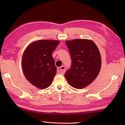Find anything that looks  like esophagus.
Here are the masks:
<instances>
[{
    "mask_svg": "<svg viewBox=\"0 0 125 125\" xmlns=\"http://www.w3.org/2000/svg\"><path fill=\"white\" fill-rule=\"evenodd\" d=\"M57 72L60 73V74H64V73L65 72V67L64 66H62V67H59V68H57Z\"/></svg>",
    "mask_w": 125,
    "mask_h": 125,
    "instance_id": "esophagus-1",
    "label": "esophagus"
}]
</instances>
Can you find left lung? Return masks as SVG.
Wrapping results in <instances>:
<instances>
[{
    "label": "left lung",
    "mask_w": 125,
    "mask_h": 125,
    "mask_svg": "<svg viewBox=\"0 0 125 125\" xmlns=\"http://www.w3.org/2000/svg\"><path fill=\"white\" fill-rule=\"evenodd\" d=\"M65 43L72 63L64 76L71 86L83 89L91 84L99 73L102 60L99 49L94 42L87 39L66 41Z\"/></svg>",
    "instance_id": "obj_1"
}]
</instances>
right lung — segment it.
Wrapping results in <instances>:
<instances>
[{"label": "right lung", "mask_w": 125, "mask_h": 125, "mask_svg": "<svg viewBox=\"0 0 125 125\" xmlns=\"http://www.w3.org/2000/svg\"><path fill=\"white\" fill-rule=\"evenodd\" d=\"M59 43L56 40L36 41L29 45L23 52V74L31 84L40 89L49 87L57 73L52 53Z\"/></svg>", "instance_id": "add662e5"}]
</instances>
